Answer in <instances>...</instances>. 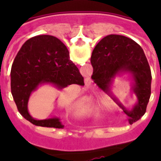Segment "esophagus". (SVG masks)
<instances>
[{
  "instance_id": "34e87169",
  "label": "esophagus",
  "mask_w": 161,
  "mask_h": 161,
  "mask_svg": "<svg viewBox=\"0 0 161 161\" xmlns=\"http://www.w3.org/2000/svg\"><path fill=\"white\" fill-rule=\"evenodd\" d=\"M89 85H90V82L85 81V86H86V87H89Z\"/></svg>"
}]
</instances>
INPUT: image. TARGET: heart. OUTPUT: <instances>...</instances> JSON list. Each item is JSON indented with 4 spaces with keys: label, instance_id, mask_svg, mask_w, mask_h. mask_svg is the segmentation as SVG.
Listing matches in <instances>:
<instances>
[{
    "label": "heart",
    "instance_id": "heart-1",
    "mask_svg": "<svg viewBox=\"0 0 161 161\" xmlns=\"http://www.w3.org/2000/svg\"><path fill=\"white\" fill-rule=\"evenodd\" d=\"M80 103H81L82 106H84L86 109H91V110H93V109H96V105H95L94 102L90 97H84L81 101H80Z\"/></svg>",
    "mask_w": 161,
    "mask_h": 161
}]
</instances>
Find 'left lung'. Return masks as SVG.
Here are the masks:
<instances>
[{
	"instance_id": "1",
	"label": "left lung",
	"mask_w": 161,
	"mask_h": 161,
	"mask_svg": "<svg viewBox=\"0 0 161 161\" xmlns=\"http://www.w3.org/2000/svg\"><path fill=\"white\" fill-rule=\"evenodd\" d=\"M91 64L93 82L123 109L130 124L139 120L146 112L152 81L150 66L141 47L126 36L107 35L93 49ZM122 76L130 80L131 90L136 97L130 109H126L112 92L114 80Z\"/></svg>"
}]
</instances>
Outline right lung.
<instances>
[{
    "label": "right lung",
    "mask_w": 161,
    "mask_h": 161,
    "mask_svg": "<svg viewBox=\"0 0 161 161\" xmlns=\"http://www.w3.org/2000/svg\"><path fill=\"white\" fill-rule=\"evenodd\" d=\"M84 85V77L69 57L64 44L52 35H37L22 45L11 69V93L17 108L26 120L36 126L64 128L59 118L34 119L28 111L33 92L44 85L57 89L68 85Z\"/></svg>",
    "instance_id": "1"
}]
</instances>
